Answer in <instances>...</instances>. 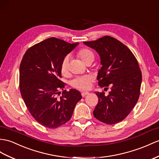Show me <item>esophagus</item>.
Here are the masks:
<instances>
[{
	"mask_svg": "<svg viewBox=\"0 0 159 159\" xmlns=\"http://www.w3.org/2000/svg\"><path fill=\"white\" fill-rule=\"evenodd\" d=\"M88 94H89V92H82V96H83V97H84V96H86Z\"/></svg>",
	"mask_w": 159,
	"mask_h": 159,
	"instance_id": "34e87169",
	"label": "esophagus"
}]
</instances>
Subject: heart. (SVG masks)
<instances>
[{"instance_id":"b5f03b06","label":"heart","mask_w":159,"mask_h":159,"mask_svg":"<svg viewBox=\"0 0 159 159\" xmlns=\"http://www.w3.org/2000/svg\"><path fill=\"white\" fill-rule=\"evenodd\" d=\"M78 56L84 63H86L88 61L94 59V53L88 48H82L77 52ZM69 57H65L61 65V71L62 74L65 75L68 71ZM92 83V77L90 75H85L77 77L71 82V86L76 89L81 90H88L90 88Z\"/></svg>"}]
</instances>
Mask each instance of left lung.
Segmentation results:
<instances>
[{
  "label": "left lung",
  "mask_w": 159,
  "mask_h": 159,
  "mask_svg": "<svg viewBox=\"0 0 159 159\" xmlns=\"http://www.w3.org/2000/svg\"><path fill=\"white\" fill-rule=\"evenodd\" d=\"M84 44L100 56L98 86L111 88L107 96L96 92L98 102L93 115L107 124H115L129 114L140 96L142 73L138 61L125 45L113 37L104 36Z\"/></svg>",
  "instance_id": "1"
}]
</instances>
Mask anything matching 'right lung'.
Returning a JSON list of instances; mask_svg holds the SVG:
<instances>
[{
    "instance_id": "right-lung-1",
    "label": "right lung",
    "mask_w": 159,
    "mask_h": 159,
    "mask_svg": "<svg viewBox=\"0 0 159 159\" xmlns=\"http://www.w3.org/2000/svg\"><path fill=\"white\" fill-rule=\"evenodd\" d=\"M79 44L55 37L34 45L25 52L19 67V88L28 111L36 121L50 129L64 125L71 119L76 104L82 99L75 89L64 90L61 65Z\"/></svg>"
}]
</instances>
